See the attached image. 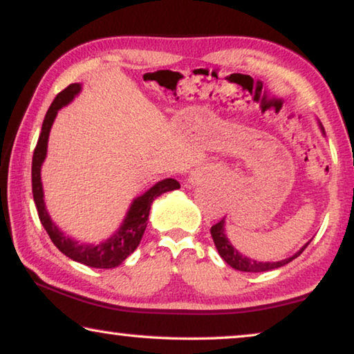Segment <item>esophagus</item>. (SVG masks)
Masks as SVG:
<instances>
[{
    "label": "esophagus",
    "mask_w": 354,
    "mask_h": 354,
    "mask_svg": "<svg viewBox=\"0 0 354 354\" xmlns=\"http://www.w3.org/2000/svg\"><path fill=\"white\" fill-rule=\"evenodd\" d=\"M193 180H195V178H192V182H193Z\"/></svg>",
    "instance_id": "obj_1"
}]
</instances>
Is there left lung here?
Masks as SVG:
<instances>
[{
    "label": "left lung",
    "instance_id": "8db88e82",
    "mask_svg": "<svg viewBox=\"0 0 354 354\" xmlns=\"http://www.w3.org/2000/svg\"><path fill=\"white\" fill-rule=\"evenodd\" d=\"M321 130L324 132L322 125H321ZM225 217L224 219H221L217 224H214L211 227V235H212V240H214V245L217 251H219L221 258L225 261L227 264L230 266V268H234L236 270H241V272H266V270H272V269H279L282 268V266L288 264L290 261H293L295 258H298L299 254L303 253L304 248L309 245V241L306 245L303 246L301 250L297 251L293 256H290L287 259H282V261H275V263H259V261L256 259H251V258H246L241 253L236 251V248L232 246V243L227 239L225 235Z\"/></svg>",
    "mask_w": 354,
    "mask_h": 354
}]
</instances>
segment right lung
Wrapping results in <instances>:
<instances>
[{
    "mask_svg": "<svg viewBox=\"0 0 354 354\" xmlns=\"http://www.w3.org/2000/svg\"><path fill=\"white\" fill-rule=\"evenodd\" d=\"M80 84H71L67 88H64L61 93L56 95L55 101H53L50 109L43 120L40 137H38L35 151H33L32 158V192H33V201H35L38 217H40L41 225L45 227V230L50 235L53 243L56 245V248L61 251L62 254H66L67 258L77 263H82L88 268L96 269H113L122 263L129 254H132L137 246L142 241V236L145 234L148 224V216L149 209H151V203L156 200L158 196H161L162 193L172 192L180 188L176 178H164V180L158 182L156 185H153L148 192H145L142 196L135 198L130 205V209L125 216L122 225L119 227V230L100 245H88V243H79L77 240H72L71 236L62 234L57 229V225L51 221L50 214H48L45 207V200H43V185H41V164L46 158V148H48V137H50L51 125L55 122L57 111L62 106L69 104L74 96L80 91Z\"/></svg>",
    "mask_w": 354,
    "mask_h": 354,
    "instance_id": "1",
    "label": "right lung"
}]
</instances>
